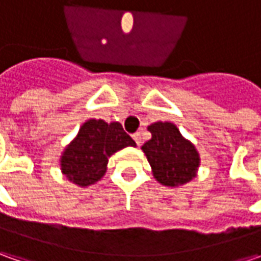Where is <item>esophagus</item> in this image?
<instances>
[{
    "mask_svg": "<svg viewBox=\"0 0 261 261\" xmlns=\"http://www.w3.org/2000/svg\"><path fill=\"white\" fill-rule=\"evenodd\" d=\"M132 138H134V141H135L138 145H141V142H142V138H141V132H136V134H134V135H132Z\"/></svg>",
    "mask_w": 261,
    "mask_h": 261,
    "instance_id": "obj_1",
    "label": "esophagus"
}]
</instances>
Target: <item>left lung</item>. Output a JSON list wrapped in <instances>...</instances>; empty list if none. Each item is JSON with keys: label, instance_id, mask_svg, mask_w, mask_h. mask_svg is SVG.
I'll return each mask as SVG.
<instances>
[{"label": "left lung", "instance_id": "left-lung-1", "mask_svg": "<svg viewBox=\"0 0 261 261\" xmlns=\"http://www.w3.org/2000/svg\"><path fill=\"white\" fill-rule=\"evenodd\" d=\"M148 130L152 138L142 145V151L156 181L168 187L192 181L200 166L196 146L171 122H155L148 126Z\"/></svg>", "mask_w": 261, "mask_h": 261}]
</instances>
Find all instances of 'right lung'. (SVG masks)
<instances>
[{
  "mask_svg": "<svg viewBox=\"0 0 261 261\" xmlns=\"http://www.w3.org/2000/svg\"><path fill=\"white\" fill-rule=\"evenodd\" d=\"M126 146L136 144L119 122L90 119L65 146L59 160L61 171L80 187L94 185L106 174L110 155Z\"/></svg>",
  "mask_w": 261,
  "mask_h": 261,
  "instance_id": "right-lung-1",
  "label": "right lung"
}]
</instances>
